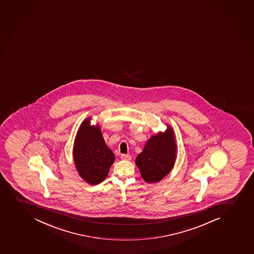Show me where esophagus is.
<instances>
[{
	"label": "esophagus",
	"instance_id": "obj_1",
	"mask_svg": "<svg viewBox=\"0 0 254 254\" xmlns=\"http://www.w3.org/2000/svg\"><path fill=\"white\" fill-rule=\"evenodd\" d=\"M121 159L124 160V161H130L131 159V157L129 154H122L121 155Z\"/></svg>",
	"mask_w": 254,
	"mask_h": 254
}]
</instances>
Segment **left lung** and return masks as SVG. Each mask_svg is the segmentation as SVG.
I'll return each instance as SVG.
<instances>
[{"instance_id": "1", "label": "left lung", "mask_w": 254, "mask_h": 254, "mask_svg": "<svg viewBox=\"0 0 254 254\" xmlns=\"http://www.w3.org/2000/svg\"><path fill=\"white\" fill-rule=\"evenodd\" d=\"M175 133L170 125L164 132L151 136L136 158L141 178L147 183H156L170 173L177 159Z\"/></svg>"}]
</instances>
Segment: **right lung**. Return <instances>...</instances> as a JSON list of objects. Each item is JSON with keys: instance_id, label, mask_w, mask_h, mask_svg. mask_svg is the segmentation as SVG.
Returning <instances> with one entry per match:
<instances>
[{"instance_id": "add662e5", "label": "right lung", "mask_w": 254, "mask_h": 254, "mask_svg": "<svg viewBox=\"0 0 254 254\" xmlns=\"http://www.w3.org/2000/svg\"><path fill=\"white\" fill-rule=\"evenodd\" d=\"M72 155L79 176L90 185L104 181L115 161V155L105 142L100 126L91 125V118H86L79 127Z\"/></svg>"}]
</instances>
